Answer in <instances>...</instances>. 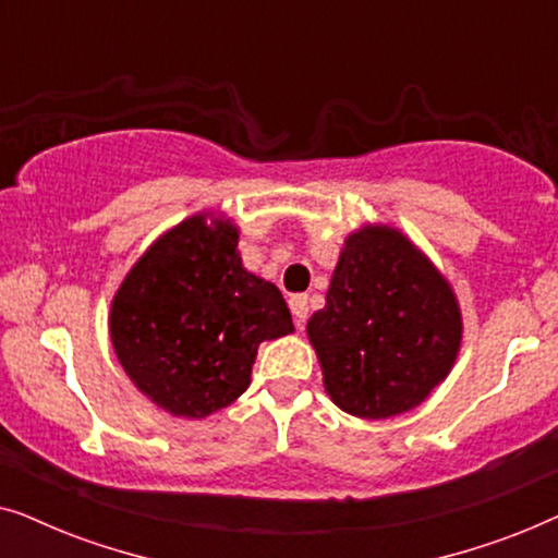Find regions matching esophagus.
<instances>
[{
  "label": "esophagus",
  "mask_w": 558,
  "mask_h": 558,
  "mask_svg": "<svg viewBox=\"0 0 558 558\" xmlns=\"http://www.w3.org/2000/svg\"><path fill=\"white\" fill-rule=\"evenodd\" d=\"M289 307H292V315H294V325L304 327L307 323V315H310V304H307V294H294L292 300H289Z\"/></svg>",
  "instance_id": "1"
}]
</instances>
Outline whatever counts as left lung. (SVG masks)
I'll list each match as a JSON object with an SVG mask.
<instances>
[{
    "label": "left lung",
    "instance_id": "obj_1",
    "mask_svg": "<svg viewBox=\"0 0 558 558\" xmlns=\"http://www.w3.org/2000/svg\"><path fill=\"white\" fill-rule=\"evenodd\" d=\"M307 335L330 399L353 416L388 418L447 378L462 315L452 287L407 235L365 226L348 235Z\"/></svg>",
    "mask_w": 558,
    "mask_h": 558
}]
</instances>
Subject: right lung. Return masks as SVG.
<instances>
[{
    "instance_id": "right-lung-1",
    "label": "right lung",
    "mask_w": 558,
    "mask_h": 558,
    "mask_svg": "<svg viewBox=\"0 0 558 558\" xmlns=\"http://www.w3.org/2000/svg\"><path fill=\"white\" fill-rule=\"evenodd\" d=\"M239 228L193 216L151 243L111 302L126 376L172 416L203 418L251 384L258 342L294 330L284 296L241 266Z\"/></svg>"
}]
</instances>
